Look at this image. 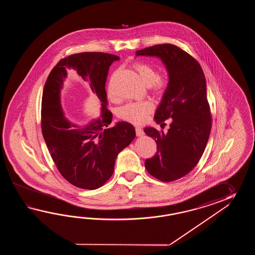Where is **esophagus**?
Masks as SVG:
<instances>
[{
    "mask_svg": "<svg viewBox=\"0 0 255 255\" xmlns=\"http://www.w3.org/2000/svg\"><path fill=\"white\" fill-rule=\"evenodd\" d=\"M135 134L137 136H143V135H145V133H144V131L143 129L139 128V127H136L135 128Z\"/></svg>",
    "mask_w": 255,
    "mask_h": 255,
    "instance_id": "34e87169",
    "label": "esophagus"
}]
</instances>
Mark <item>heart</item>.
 <instances>
[{"label": "heart", "instance_id": "b5f03b06", "mask_svg": "<svg viewBox=\"0 0 255 255\" xmlns=\"http://www.w3.org/2000/svg\"><path fill=\"white\" fill-rule=\"evenodd\" d=\"M135 69L146 87L151 86L153 91L157 95L164 94L167 87V82L161 77H158L157 71L155 68L146 64H136ZM109 96L111 100L118 99L111 84H109ZM153 110L154 105L150 101L131 102L120 108L119 116L122 120H127L132 124L141 125L146 122L148 115L152 113Z\"/></svg>", "mask_w": 255, "mask_h": 255}]
</instances>
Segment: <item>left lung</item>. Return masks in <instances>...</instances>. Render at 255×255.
Listing matches in <instances>:
<instances>
[{
	"mask_svg": "<svg viewBox=\"0 0 255 255\" xmlns=\"http://www.w3.org/2000/svg\"><path fill=\"white\" fill-rule=\"evenodd\" d=\"M136 56H154L162 61L168 76V87L154 120L164 124L170 119L167 133L145 128L157 143L155 156L145 161L147 172L169 182L184 177L201 159L212 128L207 99L206 79L200 64L173 44L164 43L138 50Z\"/></svg>",
	"mask_w": 255,
	"mask_h": 255,
	"instance_id": "left-lung-1",
	"label": "left lung"
}]
</instances>
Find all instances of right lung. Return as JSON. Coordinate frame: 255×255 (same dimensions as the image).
I'll return each instance as SVG.
<instances>
[{
  "label": "right lung",
  "mask_w": 255,
  "mask_h": 255,
  "mask_svg": "<svg viewBox=\"0 0 255 255\" xmlns=\"http://www.w3.org/2000/svg\"><path fill=\"white\" fill-rule=\"evenodd\" d=\"M119 60L114 54L96 52L72 54L54 66L43 88L42 132L50 155L61 175L85 190H96L109 180L119 153L135 138L130 123L108 128L113 115L107 109L106 82L109 66ZM69 68L76 69L102 102V116L87 126L71 123L61 109L59 91Z\"/></svg>",
  "instance_id": "obj_1"
}]
</instances>
